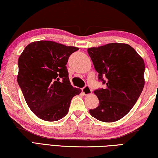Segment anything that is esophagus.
Segmentation results:
<instances>
[{
  "instance_id": "esophagus-1",
  "label": "esophagus",
  "mask_w": 158,
  "mask_h": 158,
  "mask_svg": "<svg viewBox=\"0 0 158 158\" xmlns=\"http://www.w3.org/2000/svg\"><path fill=\"white\" fill-rule=\"evenodd\" d=\"M82 93L84 94V95H85V96H87V95L91 94V89L89 88V86H86V87H85L84 88H82Z\"/></svg>"
}]
</instances>
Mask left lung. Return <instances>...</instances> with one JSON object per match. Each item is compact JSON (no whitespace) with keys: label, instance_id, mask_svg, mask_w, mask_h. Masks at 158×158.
Segmentation results:
<instances>
[{"label":"left lung","instance_id":"8db88e82","mask_svg":"<svg viewBox=\"0 0 158 158\" xmlns=\"http://www.w3.org/2000/svg\"><path fill=\"white\" fill-rule=\"evenodd\" d=\"M87 52L98 73V79L106 85L105 89L94 91L99 106L89 110V114L105 123L118 121L131 111L143 90V59L125 43L91 47Z\"/></svg>","mask_w":158,"mask_h":158}]
</instances>
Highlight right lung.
Returning <instances> with one entry per match:
<instances>
[{
  "instance_id": "obj_1",
  "label": "right lung",
  "mask_w": 158,
  "mask_h": 158,
  "mask_svg": "<svg viewBox=\"0 0 158 158\" xmlns=\"http://www.w3.org/2000/svg\"><path fill=\"white\" fill-rule=\"evenodd\" d=\"M78 47L49 40L32 42L20 55L17 81L29 109L43 120L53 122L67 114L73 97L81 93L73 88L66 64Z\"/></svg>"
}]
</instances>
